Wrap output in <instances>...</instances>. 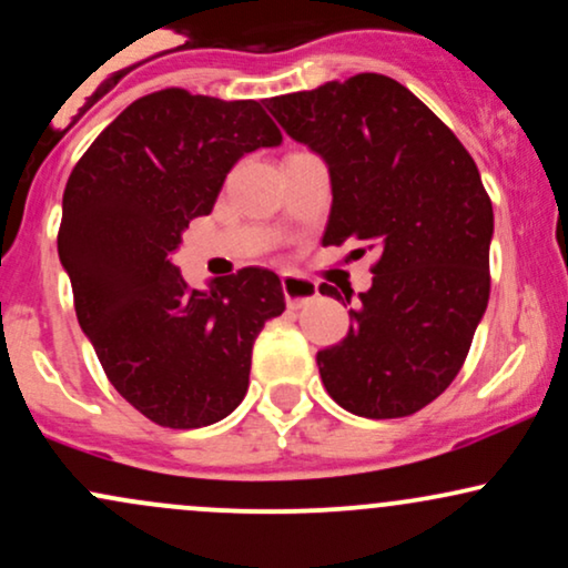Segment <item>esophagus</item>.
Segmentation results:
<instances>
[{"label": "esophagus", "instance_id": "obj_1", "mask_svg": "<svg viewBox=\"0 0 568 568\" xmlns=\"http://www.w3.org/2000/svg\"><path fill=\"white\" fill-rule=\"evenodd\" d=\"M283 293H285V302H288V306L298 310V306H306V304L315 302L317 285L312 283V280H304L296 275H283Z\"/></svg>", "mask_w": 568, "mask_h": 568}]
</instances>
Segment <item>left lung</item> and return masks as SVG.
I'll use <instances>...</instances> for the list:
<instances>
[{
  "instance_id": "obj_1",
  "label": "left lung",
  "mask_w": 568,
  "mask_h": 568,
  "mask_svg": "<svg viewBox=\"0 0 568 568\" xmlns=\"http://www.w3.org/2000/svg\"><path fill=\"white\" fill-rule=\"evenodd\" d=\"M266 109L328 162L323 245L361 240V253L379 251L347 336L317 352L325 389L366 419L416 414L465 366L488 304L494 211L478 165L393 77L355 74ZM321 293L342 298L328 283Z\"/></svg>"
}]
</instances>
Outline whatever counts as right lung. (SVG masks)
<instances>
[{
    "mask_svg": "<svg viewBox=\"0 0 568 568\" xmlns=\"http://www.w3.org/2000/svg\"><path fill=\"white\" fill-rule=\"evenodd\" d=\"M280 141L258 101L165 88L130 103L69 175L58 256L77 321L116 393L154 425L230 416L247 393L253 342L283 315L275 272L245 266L189 291L173 264L234 162Z\"/></svg>",
    "mask_w": 568,
    "mask_h": 568,
    "instance_id": "add662e5",
    "label": "right lung"
}]
</instances>
